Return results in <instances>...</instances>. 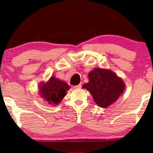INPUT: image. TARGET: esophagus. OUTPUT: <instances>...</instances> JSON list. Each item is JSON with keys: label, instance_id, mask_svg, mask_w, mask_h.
Masks as SVG:
<instances>
[{"label": "esophagus", "instance_id": "esophagus-1", "mask_svg": "<svg viewBox=\"0 0 153 153\" xmlns=\"http://www.w3.org/2000/svg\"><path fill=\"white\" fill-rule=\"evenodd\" d=\"M74 89H81V84H79L77 85H74Z\"/></svg>", "mask_w": 153, "mask_h": 153}]
</instances>
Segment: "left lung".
<instances>
[{
    "label": "left lung",
    "instance_id": "8db88e82",
    "mask_svg": "<svg viewBox=\"0 0 153 153\" xmlns=\"http://www.w3.org/2000/svg\"><path fill=\"white\" fill-rule=\"evenodd\" d=\"M89 82L83 85L93 96L95 103L106 108L116 101L125 90L123 80L110 70L95 68L89 73Z\"/></svg>",
    "mask_w": 153,
    "mask_h": 153
}]
</instances>
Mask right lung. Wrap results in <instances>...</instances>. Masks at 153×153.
<instances>
[{"mask_svg": "<svg viewBox=\"0 0 153 153\" xmlns=\"http://www.w3.org/2000/svg\"><path fill=\"white\" fill-rule=\"evenodd\" d=\"M70 86L64 81L51 76L47 83L40 85V95L49 104H57L66 95Z\"/></svg>", "mask_w": 153, "mask_h": 153, "instance_id": "obj_1", "label": "right lung"}]
</instances>
